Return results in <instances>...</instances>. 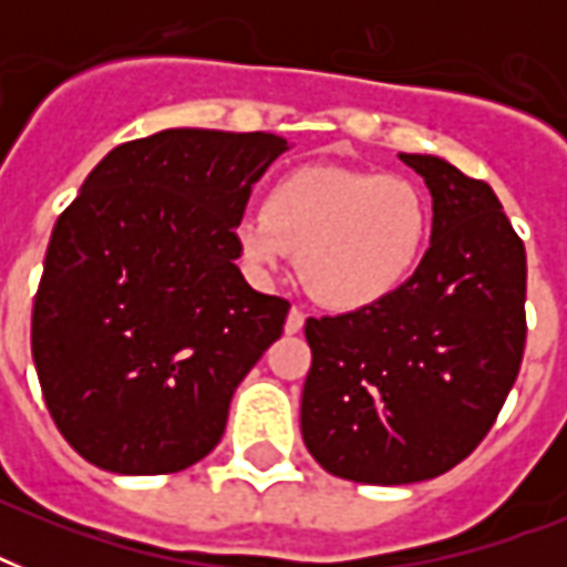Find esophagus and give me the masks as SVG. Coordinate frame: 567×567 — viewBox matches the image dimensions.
Masks as SVG:
<instances>
[{
	"instance_id": "esophagus-1",
	"label": "esophagus",
	"mask_w": 567,
	"mask_h": 567,
	"mask_svg": "<svg viewBox=\"0 0 567 567\" xmlns=\"http://www.w3.org/2000/svg\"><path fill=\"white\" fill-rule=\"evenodd\" d=\"M302 323H306V315H302L300 309H291L288 311V318H285V332H288V336H297L302 329Z\"/></svg>"
}]
</instances>
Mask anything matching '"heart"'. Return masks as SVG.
Segmentation results:
<instances>
[{
    "label": "heart",
    "mask_w": 567,
    "mask_h": 567,
    "mask_svg": "<svg viewBox=\"0 0 567 567\" xmlns=\"http://www.w3.org/2000/svg\"><path fill=\"white\" fill-rule=\"evenodd\" d=\"M432 226L430 196L396 173L329 164L293 167L270 185L261 208L231 223L240 261L274 279L300 252V276L332 309H368L409 282Z\"/></svg>",
    "instance_id": "b5f03b06"
}]
</instances>
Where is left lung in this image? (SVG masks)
I'll list each match as a JSON object with an SVG mask.
<instances>
[{"label":"left lung","mask_w":567,"mask_h":567,"mask_svg":"<svg viewBox=\"0 0 567 567\" xmlns=\"http://www.w3.org/2000/svg\"><path fill=\"white\" fill-rule=\"evenodd\" d=\"M430 188V249L388 300L306 320L300 430L323 471L409 485L456 467L492 430L527 338V252L480 179L400 153Z\"/></svg>","instance_id":"8db88e82"}]
</instances>
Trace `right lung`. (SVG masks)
I'll list each match as a JSON object with an SVG mask.
<instances>
[{
    "instance_id": "right-lung-1",
    "label": "right lung",
    "mask_w": 567,
    "mask_h": 567,
    "mask_svg": "<svg viewBox=\"0 0 567 567\" xmlns=\"http://www.w3.org/2000/svg\"><path fill=\"white\" fill-rule=\"evenodd\" d=\"M285 150L267 132L164 128L114 146L58 217L31 355L52 421L91 465L176 474L217 447L291 309L249 288L231 238Z\"/></svg>"
}]
</instances>
